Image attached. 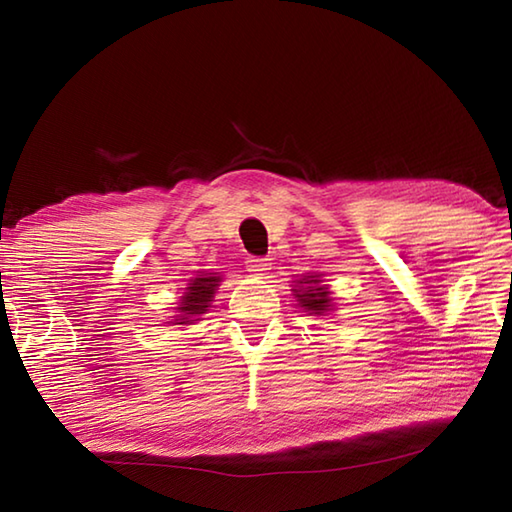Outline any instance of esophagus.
<instances>
[{
    "instance_id": "1",
    "label": "esophagus",
    "mask_w": 512,
    "mask_h": 512,
    "mask_svg": "<svg viewBox=\"0 0 512 512\" xmlns=\"http://www.w3.org/2000/svg\"><path fill=\"white\" fill-rule=\"evenodd\" d=\"M246 266L253 275H264L266 270H270V259L268 257H248Z\"/></svg>"
}]
</instances>
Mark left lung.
<instances>
[{
    "mask_svg": "<svg viewBox=\"0 0 512 512\" xmlns=\"http://www.w3.org/2000/svg\"><path fill=\"white\" fill-rule=\"evenodd\" d=\"M299 284H319V279L312 275L308 279L299 281ZM297 297L301 301V306L306 308V310H310V312H314V314H321V312L328 310L330 292L325 290V288H321V286H308V288H303V292L297 290Z\"/></svg>",
    "mask_w": 512,
    "mask_h": 512,
    "instance_id": "obj_1",
    "label": "left lung"
}]
</instances>
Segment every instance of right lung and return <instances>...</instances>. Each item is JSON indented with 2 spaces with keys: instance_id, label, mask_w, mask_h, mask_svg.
<instances>
[{
  "instance_id": "right-lung-1",
  "label": "right lung",
  "mask_w": 512,
  "mask_h": 512,
  "mask_svg": "<svg viewBox=\"0 0 512 512\" xmlns=\"http://www.w3.org/2000/svg\"><path fill=\"white\" fill-rule=\"evenodd\" d=\"M220 286V277H195L193 284H189L187 295L180 301V312L182 317L176 319V323H189V321H198L195 317L206 312V308H211L209 303L213 301L215 288Z\"/></svg>"
}]
</instances>
